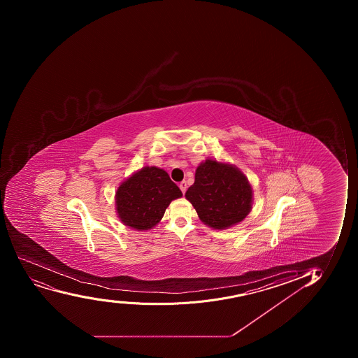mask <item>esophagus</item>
<instances>
[{
    "label": "esophagus",
    "mask_w": 358,
    "mask_h": 358,
    "mask_svg": "<svg viewBox=\"0 0 358 358\" xmlns=\"http://www.w3.org/2000/svg\"><path fill=\"white\" fill-rule=\"evenodd\" d=\"M180 189H181V192H183V195H185V192H187V182H181V183H180Z\"/></svg>",
    "instance_id": "1"
}]
</instances>
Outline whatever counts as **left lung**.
Instances as JSON below:
<instances>
[{
  "mask_svg": "<svg viewBox=\"0 0 358 358\" xmlns=\"http://www.w3.org/2000/svg\"><path fill=\"white\" fill-rule=\"evenodd\" d=\"M185 199L203 223L224 230L246 218L253 192L248 177L237 166L206 159L197 166L195 183L185 192Z\"/></svg>",
  "mask_w": 358,
  "mask_h": 358,
  "instance_id": "1",
  "label": "left lung"
}]
</instances>
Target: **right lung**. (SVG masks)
Wrapping results in <instances>:
<instances>
[{
	"instance_id": "obj_1",
	"label": "right lung",
	"mask_w": 358,
	"mask_h": 358,
	"mask_svg": "<svg viewBox=\"0 0 358 358\" xmlns=\"http://www.w3.org/2000/svg\"><path fill=\"white\" fill-rule=\"evenodd\" d=\"M182 197L169 175L157 166H143L121 183L115 192L117 217L134 230L152 229L173 199Z\"/></svg>"
}]
</instances>
